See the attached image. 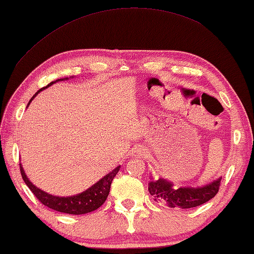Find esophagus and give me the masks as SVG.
<instances>
[{
  "label": "esophagus",
  "instance_id": "1",
  "mask_svg": "<svg viewBox=\"0 0 254 254\" xmlns=\"http://www.w3.org/2000/svg\"><path fill=\"white\" fill-rule=\"evenodd\" d=\"M132 156L134 157H143L146 156V149L142 147H134L132 149Z\"/></svg>",
  "mask_w": 254,
  "mask_h": 254
}]
</instances>
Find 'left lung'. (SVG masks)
I'll return each mask as SVG.
<instances>
[{"instance_id":"left-lung-1","label":"left lung","mask_w":254,"mask_h":254,"mask_svg":"<svg viewBox=\"0 0 254 254\" xmlns=\"http://www.w3.org/2000/svg\"><path fill=\"white\" fill-rule=\"evenodd\" d=\"M221 178H218L202 187L176 188L174 183L166 179L155 180L150 175L148 191L157 202H162L170 208L189 209L198 207L214 198L219 190Z\"/></svg>"}]
</instances>
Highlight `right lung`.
<instances>
[{
    "label": "right lung",
    "instance_id": "obj_1",
    "mask_svg": "<svg viewBox=\"0 0 254 254\" xmlns=\"http://www.w3.org/2000/svg\"><path fill=\"white\" fill-rule=\"evenodd\" d=\"M70 78H73V76H70ZM70 78L58 79L55 80V81H52L50 84H47L45 88H48L50 86H52V84H54L55 82L64 81V80H67ZM45 88H42V89H39L37 92H36V94L29 100L27 107L30 105L31 100H33L40 91L45 89ZM120 167L121 166L119 165L118 167H115L114 170L108 173V174H106L99 181H97L94 185H91L90 188H88L86 191L78 193V194H74V195H70V196H59V195L50 194V193L40 190L39 188H37L36 185L31 183L29 179L27 178L21 163H20V172H21L22 179L27 184V187L29 188L31 192L36 195V198H37L40 202L44 204V206L53 209V210L64 212V214H69V215L88 214V212L94 211L102 206V204L105 202V200L107 199L108 193H110L112 181L115 178V175L119 173Z\"/></svg>",
    "mask_w": 254,
    "mask_h": 254
}]
</instances>
